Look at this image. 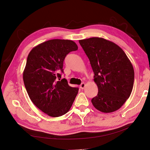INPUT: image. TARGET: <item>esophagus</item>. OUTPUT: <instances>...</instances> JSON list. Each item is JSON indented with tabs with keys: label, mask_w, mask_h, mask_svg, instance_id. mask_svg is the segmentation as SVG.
I'll return each mask as SVG.
<instances>
[{
	"label": "esophagus",
	"mask_w": 150,
	"mask_h": 150,
	"mask_svg": "<svg viewBox=\"0 0 150 150\" xmlns=\"http://www.w3.org/2000/svg\"><path fill=\"white\" fill-rule=\"evenodd\" d=\"M85 86H86V84H85L84 83H83L81 84V85H80V88L81 89H83L84 88V87H85Z\"/></svg>",
	"instance_id": "esophagus-1"
}]
</instances>
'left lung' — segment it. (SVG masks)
Returning <instances> with one entry per match:
<instances>
[{"instance_id": "8db88e82", "label": "left lung", "mask_w": 150, "mask_h": 150, "mask_svg": "<svg viewBox=\"0 0 150 150\" xmlns=\"http://www.w3.org/2000/svg\"><path fill=\"white\" fill-rule=\"evenodd\" d=\"M79 42L90 61L98 86L92 105L102 112L117 111L133 88L134 71L130 60L119 45L104 38L93 37Z\"/></svg>"}]
</instances>
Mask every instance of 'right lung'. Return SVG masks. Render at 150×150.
<instances>
[{
    "instance_id": "1",
    "label": "right lung",
    "mask_w": 150,
    "mask_h": 150,
    "mask_svg": "<svg viewBox=\"0 0 150 150\" xmlns=\"http://www.w3.org/2000/svg\"><path fill=\"white\" fill-rule=\"evenodd\" d=\"M76 44L68 39H51L39 44L29 53L23 72L28 95L34 105L45 114L57 117L66 114L78 92L61 77L63 61ZM59 80H57V79Z\"/></svg>"
}]
</instances>
